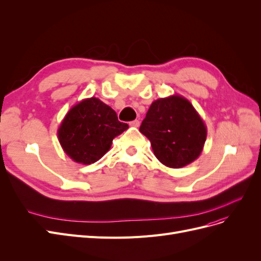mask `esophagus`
<instances>
[{
  "label": "esophagus",
  "mask_w": 261,
  "mask_h": 261,
  "mask_svg": "<svg viewBox=\"0 0 261 261\" xmlns=\"http://www.w3.org/2000/svg\"><path fill=\"white\" fill-rule=\"evenodd\" d=\"M129 125L132 126V127H139V125H140V122H139L138 120H135V121H133V122H130V123H129Z\"/></svg>",
  "instance_id": "obj_1"
}]
</instances>
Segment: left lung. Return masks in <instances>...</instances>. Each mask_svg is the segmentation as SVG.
I'll return each instance as SVG.
<instances>
[{"instance_id":"1","label":"left lung","mask_w":261,"mask_h":261,"mask_svg":"<svg viewBox=\"0 0 261 261\" xmlns=\"http://www.w3.org/2000/svg\"><path fill=\"white\" fill-rule=\"evenodd\" d=\"M139 130L150 140L156 159L172 169L194 162L207 139L202 118L179 94L153 101Z\"/></svg>"}]
</instances>
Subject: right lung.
I'll use <instances>...</instances> for the list:
<instances>
[{
  "instance_id": "1",
  "label": "right lung",
  "mask_w": 261,
  "mask_h": 261,
  "mask_svg": "<svg viewBox=\"0 0 261 261\" xmlns=\"http://www.w3.org/2000/svg\"><path fill=\"white\" fill-rule=\"evenodd\" d=\"M128 128L114 110L98 98H87L69 109L58 129L64 152L73 161L91 164L111 148L113 139Z\"/></svg>"
}]
</instances>
